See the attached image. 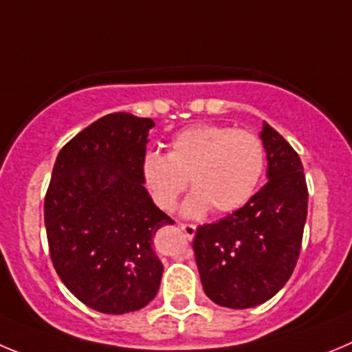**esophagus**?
I'll return each instance as SVG.
<instances>
[{
	"mask_svg": "<svg viewBox=\"0 0 352 352\" xmlns=\"http://www.w3.org/2000/svg\"><path fill=\"white\" fill-rule=\"evenodd\" d=\"M179 228L182 229L184 234H186L189 239L195 238V234H196V226L195 224H179Z\"/></svg>",
	"mask_w": 352,
	"mask_h": 352,
	"instance_id": "esophagus-1",
	"label": "esophagus"
}]
</instances>
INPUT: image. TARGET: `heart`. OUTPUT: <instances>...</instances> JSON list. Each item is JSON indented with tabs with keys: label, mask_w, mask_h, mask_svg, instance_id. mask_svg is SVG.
<instances>
[{
	"label": "heart",
	"mask_w": 352,
	"mask_h": 352,
	"mask_svg": "<svg viewBox=\"0 0 352 352\" xmlns=\"http://www.w3.org/2000/svg\"><path fill=\"white\" fill-rule=\"evenodd\" d=\"M265 168L264 142L250 130L199 123L175 133L168 154L149 151L142 177L160 208L173 210L191 179L195 191L184 201L186 217L231 213L257 191Z\"/></svg>",
	"instance_id": "b5f03b06"
}]
</instances>
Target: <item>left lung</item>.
<instances>
[{
  "instance_id": "8db88e82",
  "label": "left lung",
  "mask_w": 352,
  "mask_h": 352,
  "mask_svg": "<svg viewBox=\"0 0 352 352\" xmlns=\"http://www.w3.org/2000/svg\"><path fill=\"white\" fill-rule=\"evenodd\" d=\"M267 184L245 206L196 229V264L206 297L248 309L274 297L298 261L307 219V184L298 154L264 121Z\"/></svg>"
}]
</instances>
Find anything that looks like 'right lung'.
Wrapping results in <instances>:
<instances>
[{"instance_id": "1", "label": "right lung", "mask_w": 352, "mask_h": 352, "mask_svg": "<svg viewBox=\"0 0 352 352\" xmlns=\"http://www.w3.org/2000/svg\"><path fill=\"white\" fill-rule=\"evenodd\" d=\"M149 118L113 113L72 137L55 160L45 196L54 267L78 300L104 314L146 307L163 264L153 236L173 221L144 187Z\"/></svg>"}]
</instances>
